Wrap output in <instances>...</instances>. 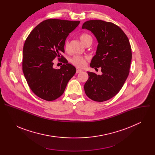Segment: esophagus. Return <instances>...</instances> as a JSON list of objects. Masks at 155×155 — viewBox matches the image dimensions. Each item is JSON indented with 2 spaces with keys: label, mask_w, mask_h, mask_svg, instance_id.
Instances as JSON below:
<instances>
[{
  "label": "esophagus",
  "mask_w": 155,
  "mask_h": 155,
  "mask_svg": "<svg viewBox=\"0 0 155 155\" xmlns=\"http://www.w3.org/2000/svg\"><path fill=\"white\" fill-rule=\"evenodd\" d=\"M83 72V71L82 70H81V69H77V74H78V73H80V72Z\"/></svg>",
  "instance_id": "1"
}]
</instances>
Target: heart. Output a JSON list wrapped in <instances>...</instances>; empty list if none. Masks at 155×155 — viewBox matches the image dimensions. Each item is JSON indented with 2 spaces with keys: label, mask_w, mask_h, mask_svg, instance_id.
<instances>
[{
  "label": "heart",
  "mask_w": 155,
  "mask_h": 155,
  "mask_svg": "<svg viewBox=\"0 0 155 155\" xmlns=\"http://www.w3.org/2000/svg\"><path fill=\"white\" fill-rule=\"evenodd\" d=\"M80 39L81 40V41L85 45V44L90 40L93 41V38L91 37V35H90L89 34H83L80 35ZM64 49L65 50H68L69 48V41L68 40H66L64 42ZM87 59L84 58L82 56H78V55H75L72 58H71L70 59V62L75 66H76L77 68H84L85 66L87 64Z\"/></svg>",
  "instance_id": "heart-1"
}]
</instances>
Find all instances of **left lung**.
<instances>
[{
    "label": "left lung",
    "mask_w": 155,
    "mask_h": 155,
    "mask_svg": "<svg viewBox=\"0 0 155 155\" xmlns=\"http://www.w3.org/2000/svg\"><path fill=\"white\" fill-rule=\"evenodd\" d=\"M82 29L91 31L98 41L90 66L101 68L102 72L101 75L87 72L84 92L93 101H106L119 93L127 78L132 59L130 43L123 30L111 22L90 20L83 23Z\"/></svg>",
    "instance_id": "left-lung-1"
}]
</instances>
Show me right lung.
<instances>
[{
  "mask_svg": "<svg viewBox=\"0 0 155 155\" xmlns=\"http://www.w3.org/2000/svg\"><path fill=\"white\" fill-rule=\"evenodd\" d=\"M79 21L48 19L38 25L27 37L23 47V72L32 92L47 101L62 95L76 69L68 64L61 53L69 33ZM64 64L59 70L52 68L53 60L60 57Z\"/></svg>",
  "mask_w": 155,
  "mask_h": 155,
  "instance_id": "obj_1",
  "label": "right lung"
}]
</instances>
